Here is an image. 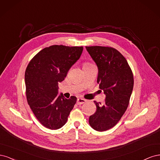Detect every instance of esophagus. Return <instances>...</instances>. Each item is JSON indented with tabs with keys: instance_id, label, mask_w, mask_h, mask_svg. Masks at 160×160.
Wrapping results in <instances>:
<instances>
[{
	"instance_id": "esophagus-1",
	"label": "esophagus",
	"mask_w": 160,
	"mask_h": 160,
	"mask_svg": "<svg viewBox=\"0 0 160 160\" xmlns=\"http://www.w3.org/2000/svg\"><path fill=\"white\" fill-rule=\"evenodd\" d=\"M85 102H86V100L83 99H81V98L77 99V105H81V104H83V103H84Z\"/></svg>"
}]
</instances>
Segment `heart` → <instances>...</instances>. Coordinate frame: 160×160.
<instances>
[{
    "label": "heart",
    "instance_id": "1",
    "mask_svg": "<svg viewBox=\"0 0 160 160\" xmlns=\"http://www.w3.org/2000/svg\"><path fill=\"white\" fill-rule=\"evenodd\" d=\"M90 65H93V64L90 63L89 62H85L83 63V67H88V66H90Z\"/></svg>",
    "mask_w": 160,
    "mask_h": 160
}]
</instances>
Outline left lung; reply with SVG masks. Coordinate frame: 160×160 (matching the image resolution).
Wrapping results in <instances>:
<instances>
[{"label": "left lung", "instance_id": "left-lung-1", "mask_svg": "<svg viewBox=\"0 0 160 160\" xmlns=\"http://www.w3.org/2000/svg\"><path fill=\"white\" fill-rule=\"evenodd\" d=\"M98 67V83L103 90L105 99L102 104L94 101L96 111L91 115V127L104 132L114 127L129 105L133 88V75L122 53L111 47H86Z\"/></svg>", "mask_w": 160, "mask_h": 160}]
</instances>
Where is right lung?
I'll use <instances>...</instances> for the list:
<instances>
[{
    "instance_id": "1",
    "label": "right lung",
    "mask_w": 160,
    "mask_h": 160,
    "mask_svg": "<svg viewBox=\"0 0 160 160\" xmlns=\"http://www.w3.org/2000/svg\"><path fill=\"white\" fill-rule=\"evenodd\" d=\"M83 47L52 45L38 52L28 64L26 96L34 115L43 126L58 129L66 123L77 98L58 95V84L79 59Z\"/></svg>"
}]
</instances>
